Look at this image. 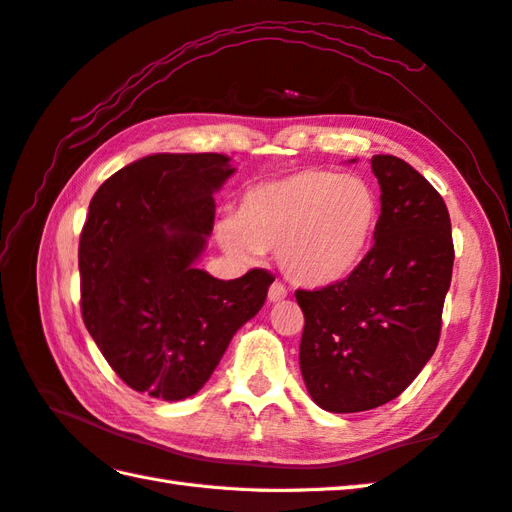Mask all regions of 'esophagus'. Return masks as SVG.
Segmentation results:
<instances>
[{
    "instance_id": "34e87169",
    "label": "esophagus",
    "mask_w": 512,
    "mask_h": 512,
    "mask_svg": "<svg viewBox=\"0 0 512 512\" xmlns=\"http://www.w3.org/2000/svg\"><path fill=\"white\" fill-rule=\"evenodd\" d=\"M284 297H286V289H284V286L278 284V282H273V284L269 286V302L278 304V302H282Z\"/></svg>"
}]
</instances>
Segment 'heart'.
<instances>
[{"label": "heart", "mask_w": 512, "mask_h": 512, "mask_svg": "<svg viewBox=\"0 0 512 512\" xmlns=\"http://www.w3.org/2000/svg\"><path fill=\"white\" fill-rule=\"evenodd\" d=\"M380 221V193L369 180L304 169L249 186L236 204V219L217 226V239L241 263H256L276 249L286 278L321 289L365 263Z\"/></svg>", "instance_id": "1"}]
</instances>
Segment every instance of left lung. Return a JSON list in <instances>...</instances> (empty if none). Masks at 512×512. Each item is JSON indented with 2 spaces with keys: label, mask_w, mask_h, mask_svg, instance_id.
<instances>
[{
  "label": "left lung",
  "mask_w": 512,
  "mask_h": 512,
  "mask_svg": "<svg viewBox=\"0 0 512 512\" xmlns=\"http://www.w3.org/2000/svg\"><path fill=\"white\" fill-rule=\"evenodd\" d=\"M371 171L382 221L365 263L341 282L295 293L304 313L299 369L313 402L328 413L378 408L419 376L439 343L452 282L443 197L397 156H373Z\"/></svg>",
  "instance_id": "8db88e82"
}]
</instances>
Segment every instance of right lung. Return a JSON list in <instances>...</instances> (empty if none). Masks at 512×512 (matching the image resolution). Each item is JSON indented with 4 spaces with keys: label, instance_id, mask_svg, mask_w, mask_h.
Masks as SVG:
<instances>
[{
    "label": "right lung",
    "instance_id": "obj_1",
    "mask_svg": "<svg viewBox=\"0 0 512 512\" xmlns=\"http://www.w3.org/2000/svg\"><path fill=\"white\" fill-rule=\"evenodd\" d=\"M234 171L223 154H152L91 199L78 252L82 317L134 391L165 402L195 395L265 304L271 273L226 282L197 267L213 232V195Z\"/></svg>",
    "mask_w": 512,
    "mask_h": 512
}]
</instances>
